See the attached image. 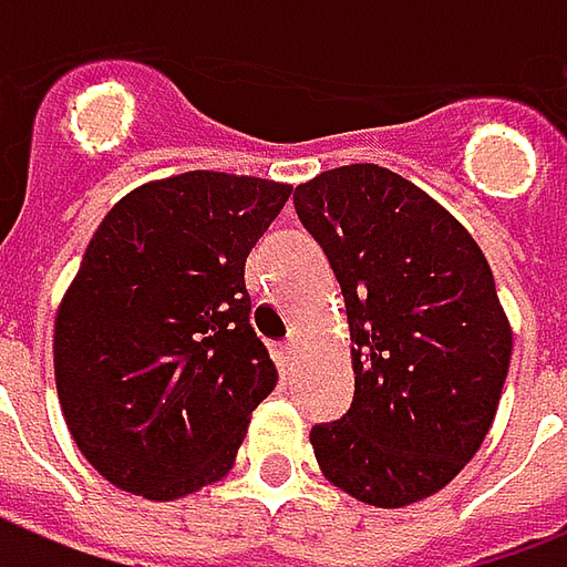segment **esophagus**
Wrapping results in <instances>:
<instances>
[{"label": "esophagus", "instance_id": "34e87169", "mask_svg": "<svg viewBox=\"0 0 567 567\" xmlns=\"http://www.w3.org/2000/svg\"><path fill=\"white\" fill-rule=\"evenodd\" d=\"M291 350H295V338H288L285 344H279V360H282V365H291Z\"/></svg>", "mask_w": 567, "mask_h": 567}]
</instances>
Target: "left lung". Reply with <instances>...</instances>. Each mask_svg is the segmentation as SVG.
<instances>
[{"label":"left lung","instance_id":"obj_1","mask_svg":"<svg viewBox=\"0 0 567 567\" xmlns=\"http://www.w3.org/2000/svg\"><path fill=\"white\" fill-rule=\"evenodd\" d=\"M348 307L353 403L310 431L322 475L400 509L437 494L494 425L512 326L477 241L446 207L379 164L295 188Z\"/></svg>","mask_w":567,"mask_h":567}]
</instances>
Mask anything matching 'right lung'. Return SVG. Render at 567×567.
<instances>
[{
    "label": "right lung",
    "instance_id": "obj_1",
    "mask_svg": "<svg viewBox=\"0 0 567 567\" xmlns=\"http://www.w3.org/2000/svg\"><path fill=\"white\" fill-rule=\"evenodd\" d=\"M291 186L217 171L123 195L55 316L73 444L126 494L171 503L235 465L279 372L251 329L245 260Z\"/></svg>",
    "mask_w": 567,
    "mask_h": 567
}]
</instances>
